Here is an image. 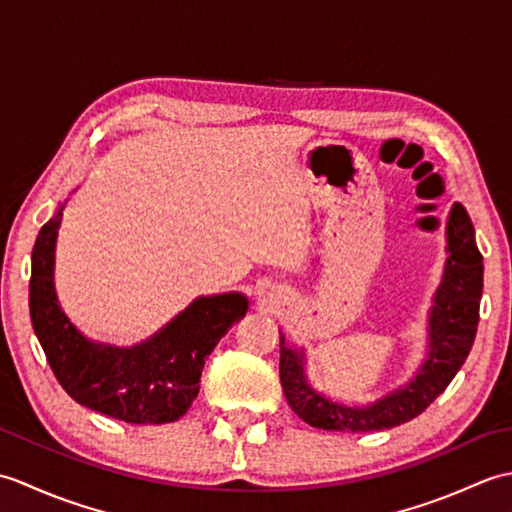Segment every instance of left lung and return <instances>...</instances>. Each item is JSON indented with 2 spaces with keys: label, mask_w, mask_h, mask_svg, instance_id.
Masks as SVG:
<instances>
[{
  "label": "left lung",
  "mask_w": 512,
  "mask_h": 512,
  "mask_svg": "<svg viewBox=\"0 0 512 512\" xmlns=\"http://www.w3.org/2000/svg\"><path fill=\"white\" fill-rule=\"evenodd\" d=\"M447 266L429 314V354L405 387L372 405L347 407L317 394L303 372V352L279 336V378L288 405L310 427L325 431H380L409 422L427 409L464 365L475 341L484 288L482 253L469 213L455 202L447 222Z\"/></svg>",
  "instance_id": "8db88e82"
}]
</instances>
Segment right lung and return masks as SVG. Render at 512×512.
<instances>
[{
  "instance_id": "obj_1",
  "label": "right lung",
  "mask_w": 512,
  "mask_h": 512,
  "mask_svg": "<svg viewBox=\"0 0 512 512\" xmlns=\"http://www.w3.org/2000/svg\"><path fill=\"white\" fill-rule=\"evenodd\" d=\"M63 206L41 226L32 248L30 319L61 387L79 405L132 424L176 422L200 391L204 361L248 299L239 292L198 297L145 343H94L65 317L54 292V244Z\"/></svg>"
}]
</instances>
